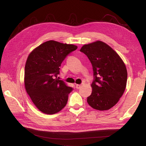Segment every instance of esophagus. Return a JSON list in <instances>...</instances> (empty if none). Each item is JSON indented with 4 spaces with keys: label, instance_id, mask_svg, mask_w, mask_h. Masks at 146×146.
I'll use <instances>...</instances> for the list:
<instances>
[{
    "label": "esophagus",
    "instance_id": "34e87169",
    "mask_svg": "<svg viewBox=\"0 0 146 146\" xmlns=\"http://www.w3.org/2000/svg\"><path fill=\"white\" fill-rule=\"evenodd\" d=\"M81 85H78V84H77L76 86V88H77V89H79V88H80L81 87Z\"/></svg>",
    "mask_w": 146,
    "mask_h": 146
}]
</instances>
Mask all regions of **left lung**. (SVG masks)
Segmentation results:
<instances>
[{
    "label": "left lung",
    "instance_id": "1",
    "mask_svg": "<svg viewBox=\"0 0 146 146\" xmlns=\"http://www.w3.org/2000/svg\"><path fill=\"white\" fill-rule=\"evenodd\" d=\"M80 52L89 58L94 74L92 93L87 102L100 111L110 109L125 90L127 72L124 63L111 47L100 41L84 45Z\"/></svg>",
    "mask_w": 146,
    "mask_h": 146
}]
</instances>
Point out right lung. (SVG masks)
<instances>
[{
	"label": "right lung",
	"mask_w": 146,
	"mask_h": 146,
	"mask_svg": "<svg viewBox=\"0 0 146 146\" xmlns=\"http://www.w3.org/2000/svg\"><path fill=\"white\" fill-rule=\"evenodd\" d=\"M77 48L76 46L50 40L35 48L28 56L25 66V90L42 113H56L67 104L73 88L66 86L57 76L66 56Z\"/></svg>",
	"instance_id": "right-lung-1"
}]
</instances>
